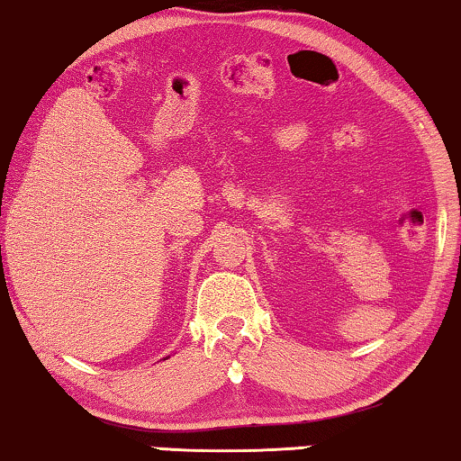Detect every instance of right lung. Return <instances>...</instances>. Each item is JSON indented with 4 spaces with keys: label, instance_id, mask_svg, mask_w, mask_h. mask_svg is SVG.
I'll return each instance as SVG.
<instances>
[{
    "label": "right lung",
    "instance_id": "obj_1",
    "mask_svg": "<svg viewBox=\"0 0 461 461\" xmlns=\"http://www.w3.org/2000/svg\"><path fill=\"white\" fill-rule=\"evenodd\" d=\"M0 249H2V247H0Z\"/></svg>",
    "mask_w": 461,
    "mask_h": 461
}]
</instances>
